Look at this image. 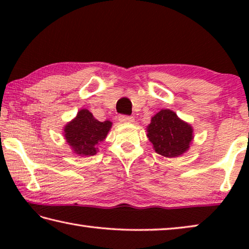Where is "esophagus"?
<instances>
[{
  "mask_svg": "<svg viewBox=\"0 0 249 249\" xmlns=\"http://www.w3.org/2000/svg\"><path fill=\"white\" fill-rule=\"evenodd\" d=\"M134 117L133 116H128V115H120L119 116V121L121 123H133L134 122Z\"/></svg>",
  "mask_w": 249,
  "mask_h": 249,
  "instance_id": "1",
  "label": "esophagus"
}]
</instances>
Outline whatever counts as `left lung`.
Returning <instances> with one entry per match:
<instances>
[{"mask_svg": "<svg viewBox=\"0 0 249 249\" xmlns=\"http://www.w3.org/2000/svg\"><path fill=\"white\" fill-rule=\"evenodd\" d=\"M147 136L157 154L163 157H179L190 147L193 128L171 109H161L151 117Z\"/></svg>", "mask_w": 249, "mask_h": 249, "instance_id": "1", "label": "left lung"}]
</instances>
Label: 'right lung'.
<instances>
[{"label":"right lung","instance_id":"right-lung-1","mask_svg":"<svg viewBox=\"0 0 249 249\" xmlns=\"http://www.w3.org/2000/svg\"><path fill=\"white\" fill-rule=\"evenodd\" d=\"M112 122H100L89 109H80L77 116L65 126L66 142L74 154L79 156H93L98 153V146L107 136Z\"/></svg>","mask_w":249,"mask_h":249}]
</instances>
